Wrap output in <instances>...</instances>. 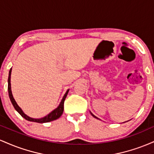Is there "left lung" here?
<instances>
[{"mask_svg":"<svg viewBox=\"0 0 154 154\" xmlns=\"http://www.w3.org/2000/svg\"><path fill=\"white\" fill-rule=\"evenodd\" d=\"M91 115H92V116H93V117H95V118H96V119H98V117H97V116H95V115H94V114H92V113H91ZM123 123H124V122H123Z\"/></svg>","mask_w":154,"mask_h":154,"instance_id":"left-lung-1","label":"left lung"}]
</instances>
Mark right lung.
<instances>
[{"instance_id": "obj_1", "label": "right lung", "mask_w": 154, "mask_h": 154, "mask_svg": "<svg viewBox=\"0 0 154 154\" xmlns=\"http://www.w3.org/2000/svg\"><path fill=\"white\" fill-rule=\"evenodd\" d=\"M11 70L12 68H11L9 73H8V95H9V98L11 100V102L12 105L14 107L16 111L20 114L21 116H22L23 118H24L26 120L29 122H38V123H45V122H49L54 121V120H56L62 115L63 111V103H64L65 98H66V95L68 94L69 91V89L67 90L66 93H65L64 95L63 96V98L61 99V102H60L59 105L58 106V107L56 109H55L54 110H53L51 112L49 113L48 114H47L46 116H43V117L40 118V119H35V118H32L30 116H27L24 113V111H22V109H21L20 107L19 106L18 104H17V102L14 98L13 95H12L11 92Z\"/></svg>"}]
</instances>
